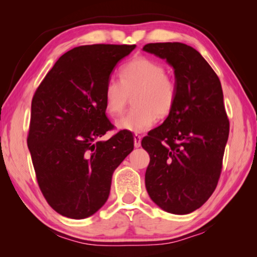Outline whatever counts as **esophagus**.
Returning <instances> with one entry per match:
<instances>
[{
    "label": "esophagus",
    "instance_id": "1",
    "mask_svg": "<svg viewBox=\"0 0 257 257\" xmlns=\"http://www.w3.org/2000/svg\"><path fill=\"white\" fill-rule=\"evenodd\" d=\"M133 142H135V147H140L142 146V137L139 135H135V137H133Z\"/></svg>",
    "mask_w": 257,
    "mask_h": 257
}]
</instances>
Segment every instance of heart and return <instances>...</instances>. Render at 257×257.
Returning a JSON list of instances; mask_svg holds the SVG:
<instances>
[{
  "label": "heart",
  "mask_w": 257,
  "mask_h": 257,
  "mask_svg": "<svg viewBox=\"0 0 257 257\" xmlns=\"http://www.w3.org/2000/svg\"><path fill=\"white\" fill-rule=\"evenodd\" d=\"M165 73L160 63L137 57L122 66L121 80H107L103 99L105 111L111 117L120 114L127 104L128 94L136 93L133 97L136 107L117 120L118 130L142 133L156 124L157 115L160 118L168 115L177 99V85Z\"/></svg>",
  "instance_id": "obj_1"
}]
</instances>
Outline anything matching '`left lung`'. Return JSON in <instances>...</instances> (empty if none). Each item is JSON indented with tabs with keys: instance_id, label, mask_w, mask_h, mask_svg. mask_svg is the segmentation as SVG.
<instances>
[{
	"instance_id": "1",
	"label": "left lung",
	"mask_w": 257,
	"mask_h": 257,
	"mask_svg": "<svg viewBox=\"0 0 257 257\" xmlns=\"http://www.w3.org/2000/svg\"><path fill=\"white\" fill-rule=\"evenodd\" d=\"M143 50L173 68L177 85L174 107L142 142L150 154L146 189L165 212L184 215L200 208L219 181L229 135L222 87L206 59L187 44L150 43Z\"/></svg>"
}]
</instances>
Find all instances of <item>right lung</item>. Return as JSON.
I'll use <instances>...</instances> for the list:
<instances>
[{
  "instance_id": "right-lung-1",
  "label": "right lung",
  "mask_w": 257,
  "mask_h": 257,
  "mask_svg": "<svg viewBox=\"0 0 257 257\" xmlns=\"http://www.w3.org/2000/svg\"><path fill=\"white\" fill-rule=\"evenodd\" d=\"M135 48H73L58 58L34 94L28 149L45 200L63 216L80 220L98 212L110 195L114 170L132 152L131 132L100 138L112 128L104 86Z\"/></svg>"
}]
</instances>
